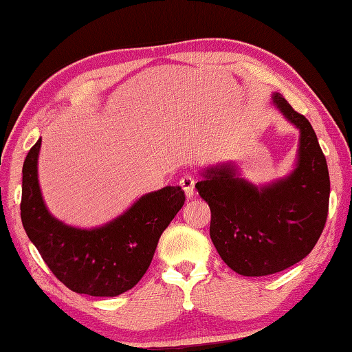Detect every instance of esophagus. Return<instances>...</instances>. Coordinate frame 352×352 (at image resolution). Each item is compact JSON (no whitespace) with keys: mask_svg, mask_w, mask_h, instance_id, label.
Wrapping results in <instances>:
<instances>
[{"mask_svg":"<svg viewBox=\"0 0 352 352\" xmlns=\"http://www.w3.org/2000/svg\"><path fill=\"white\" fill-rule=\"evenodd\" d=\"M180 186L186 192V197H192L195 190V180L190 175H184L180 178Z\"/></svg>","mask_w":352,"mask_h":352,"instance_id":"1","label":"esophagus"}]
</instances>
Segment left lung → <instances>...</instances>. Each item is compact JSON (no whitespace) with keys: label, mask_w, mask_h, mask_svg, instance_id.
I'll return each instance as SVG.
<instances>
[{"label":"left lung","mask_w":352,"mask_h":352,"mask_svg":"<svg viewBox=\"0 0 352 352\" xmlns=\"http://www.w3.org/2000/svg\"><path fill=\"white\" fill-rule=\"evenodd\" d=\"M272 102L300 130L292 174L258 188L236 175V166L219 164L204 170L195 184L210 205L214 247L243 276L273 275L305 259L323 233L329 210V172L311 122L279 93Z\"/></svg>","instance_id":"obj_1"}]
</instances>
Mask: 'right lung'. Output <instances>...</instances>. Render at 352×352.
<instances>
[{
    "instance_id": "obj_1",
    "label": "right lung",
    "mask_w": 352,
    "mask_h": 352,
    "mask_svg": "<svg viewBox=\"0 0 352 352\" xmlns=\"http://www.w3.org/2000/svg\"><path fill=\"white\" fill-rule=\"evenodd\" d=\"M35 142L23 164L21 222L58 281L76 294L116 296L138 284L151 265L160 236L184 204L180 186L142 195L121 216L91 230L60 222L41 197Z\"/></svg>"
}]
</instances>
